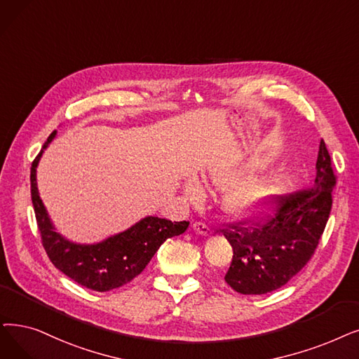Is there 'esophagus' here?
<instances>
[{
  "instance_id": "obj_1",
  "label": "esophagus",
  "mask_w": 359,
  "mask_h": 359,
  "mask_svg": "<svg viewBox=\"0 0 359 359\" xmlns=\"http://www.w3.org/2000/svg\"><path fill=\"white\" fill-rule=\"evenodd\" d=\"M192 229H194L195 233H198V235H201V236H210L212 233L211 229L205 223H201V222H195Z\"/></svg>"
}]
</instances>
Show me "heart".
Returning <instances> with one entry per match:
<instances>
[{"label":"heart","instance_id":"1","mask_svg":"<svg viewBox=\"0 0 359 359\" xmlns=\"http://www.w3.org/2000/svg\"><path fill=\"white\" fill-rule=\"evenodd\" d=\"M207 188H224L222 195L223 211L238 220H252L266 214L276 196L282 192L280 182L259 170H248L242 173L238 164H217L202 175ZM204 184L195 177L183 182L184 195L191 202H199L205 195Z\"/></svg>","mask_w":359,"mask_h":359}]
</instances>
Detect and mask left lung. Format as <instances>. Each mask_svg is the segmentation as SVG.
I'll use <instances>...</instances> for the list:
<instances>
[{
  "label": "left lung",
  "instance_id": "left-lung-1",
  "mask_svg": "<svg viewBox=\"0 0 359 359\" xmlns=\"http://www.w3.org/2000/svg\"><path fill=\"white\" fill-rule=\"evenodd\" d=\"M313 188L283 199L277 215L251 227L233 226L226 239L233 259L226 283L242 294H264L285 286L313 257L332 210L336 177L324 141Z\"/></svg>",
  "mask_w": 359,
  "mask_h": 359
}]
</instances>
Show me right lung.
I'll return each mask as SVG.
<instances>
[{
  "mask_svg": "<svg viewBox=\"0 0 359 359\" xmlns=\"http://www.w3.org/2000/svg\"><path fill=\"white\" fill-rule=\"evenodd\" d=\"M57 136L54 130L30 170V192L42 243L51 262L67 277L88 289L108 292L129 283L141 274L165 239L179 236L189 222L171 223L165 218L147 215L129 229L101 242L79 243L57 231L39 196L36 168L43 151Z\"/></svg>",
  "mask_w": 359,
  "mask_h": 359,
  "instance_id": "1",
  "label": "right lung"
}]
</instances>
